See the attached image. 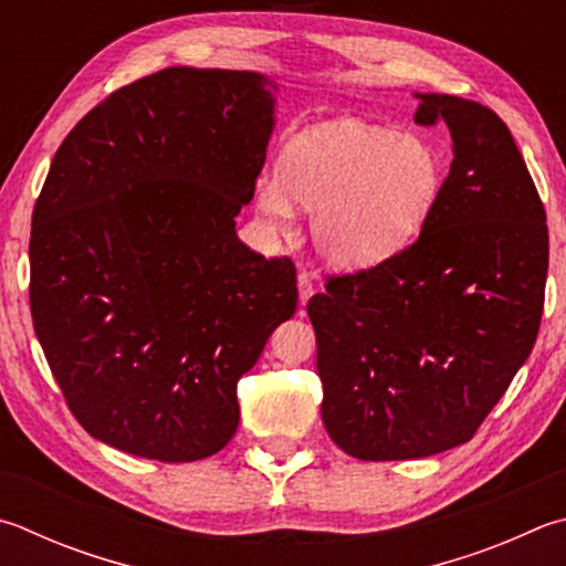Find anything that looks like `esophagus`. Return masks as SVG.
Listing matches in <instances>:
<instances>
[{"label":"esophagus","instance_id":"1","mask_svg":"<svg viewBox=\"0 0 566 566\" xmlns=\"http://www.w3.org/2000/svg\"><path fill=\"white\" fill-rule=\"evenodd\" d=\"M296 286H300V302H302V304L310 302L312 294H314L312 276H310V274H300V276H296Z\"/></svg>","mask_w":566,"mask_h":566}]
</instances>
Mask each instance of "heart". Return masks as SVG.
<instances>
[{
	"label": "heart",
	"instance_id": "obj_1",
	"mask_svg": "<svg viewBox=\"0 0 566 566\" xmlns=\"http://www.w3.org/2000/svg\"><path fill=\"white\" fill-rule=\"evenodd\" d=\"M446 182V160L420 133L358 120L324 123L286 140L276 178L254 185V205L272 234H286L296 208L312 210L322 260L358 270L400 252L423 228Z\"/></svg>",
	"mask_w": 566,
	"mask_h": 566
}]
</instances>
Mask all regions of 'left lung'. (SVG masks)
<instances>
[{
	"mask_svg": "<svg viewBox=\"0 0 566 566\" xmlns=\"http://www.w3.org/2000/svg\"><path fill=\"white\" fill-rule=\"evenodd\" d=\"M453 163L418 240L371 270L328 276L310 312L328 438L358 460L468 443L537 342L547 214L495 111L416 94Z\"/></svg>",
	"mask_w": 566,
	"mask_h": 566,
	"instance_id": "obj_1",
	"label": "left lung"
}]
</instances>
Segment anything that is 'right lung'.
Instances as JSON below:
<instances>
[{
	"label": "right lung",
	"mask_w": 566,
	"mask_h": 566,
	"mask_svg": "<svg viewBox=\"0 0 566 566\" xmlns=\"http://www.w3.org/2000/svg\"><path fill=\"white\" fill-rule=\"evenodd\" d=\"M274 128L256 71L172 66L118 88L61 143L32 214L34 332L88 436L160 462L210 458L238 381L296 310L290 256L234 218Z\"/></svg>",
	"instance_id": "add662e5"
}]
</instances>
